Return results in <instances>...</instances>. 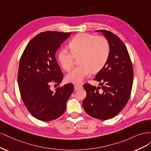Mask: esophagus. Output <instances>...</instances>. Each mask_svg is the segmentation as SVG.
<instances>
[{"instance_id": "1", "label": "esophagus", "mask_w": 151, "mask_h": 151, "mask_svg": "<svg viewBox=\"0 0 151 151\" xmlns=\"http://www.w3.org/2000/svg\"><path fill=\"white\" fill-rule=\"evenodd\" d=\"M74 88H75V90H79V89L82 88L83 86H82V85H79V84H75L74 85Z\"/></svg>"}]
</instances>
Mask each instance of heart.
Wrapping results in <instances>:
<instances>
[{
    "label": "heart",
    "instance_id": "obj_1",
    "mask_svg": "<svg viewBox=\"0 0 151 151\" xmlns=\"http://www.w3.org/2000/svg\"><path fill=\"white\" fill-rule=\"evenodd\" d=\"M67 49H62L58 53V60L65 70L70 71L74 65L75 58H78L79 65L67 75L70 82L80 83L91 72H98L107 61L110 55L108 40L102 36H95L81 33L70 41Z\"/></svg>",
    "mask_w": 151,
    "mask_h": 151
}]
</instances>
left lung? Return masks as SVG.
Instances as JSON below:
<instances>
[{"mask_svg":"<svg viewBox=\"0 0 151 151\" xmlns=\"http://www.w3.org/2000/svg\"><path fill=\"white\" fill-rule=\"evenodd\" d=\"M96 32L103 33L108 40L110 55L95 76L99 86L83 85L86 96L83 106L91 117L108 120L120 113L127 103L133 83V67L127 47L117 36L106 30Z\"/></svg>","mask_w":151,"mask_h":151,"instance_id":"obj_1","label":"left lung"}]
</instances>
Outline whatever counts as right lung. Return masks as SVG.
<instances>
[{"instance_id": "1", "label": "right lung", "mask_w": 151, "mask_h": 151, "mask_svg": "<svg viewBox=\"0 0 151 151\" xmlns=\"http://www.w3.org/2000/svg\"><path fill=\"white\" fill-rule=\"evenodd\" d=\"M71 32L46 31L29 42L19 62L17 81L22 100L31 114L42 121H51L65 111L66 102L74 86L68 83L56 91L51 85H59L63 73L55 55Z\"/></svg>"}]
</instances>
